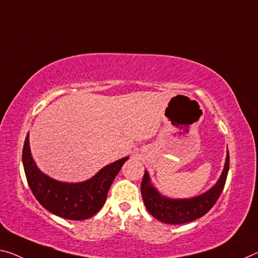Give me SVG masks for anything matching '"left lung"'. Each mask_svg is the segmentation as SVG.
Wrapping results in <instances>:
<instances>
[{"label": "left lung", "mask_w": 258, "mask_h": 258, "mask_svg": "<svg viewBox=\"0 0 258 258\" xmlns=\"http://www.w3.org/2000/svg\"><path fill=\"white\" fill-rule=\"evenodd\" d=\"M228 167L230 155L227 153L224 171L217 183L207 193L183 200H171L162 196L151 186L149 175L145 172L141 181V194L147 210L159 222L166 224H185L202 217L215 206L222 194L226 182Z\"/></svg>", "instance_id": "left-lung-1"}]
</instances>
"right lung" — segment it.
Returning a JSON list of instances; mask_svg holds the SVG:
<instances>
[{
	"instance_id": "right-lung-1",
	"label": "right lung",
	"mask_w": 258,
	"mask_h": 258,
	"mask_svg": "<svg viewBox=\"0 0 258 258\" xmlns=\"http://www.w3.org/2000/svg\"><path fill=\"white\" fill-rule=\"evenodd\" d=\"M127 157L102 169L95 177L80 183L59 182L43 174L32 158L28 136L24 142L23 164L32 193L44 209L65 219L83 220L99 212L109 188Z\"/></svg>"
}]
</instances>
